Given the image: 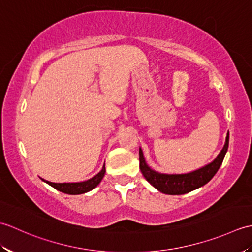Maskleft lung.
I'll use <instances>...</instances> for the list:
<instances>
[{"label":"left lung","instance_id":"8db88e82","mask_svg":"<svg viewBox=\"0 0 252 252\" xmlns=\"http://www.w3.org/2000/svg\"><path fill=\"white\" fill-rule=\"evenodd\" d=\"M228 141L229 134L226 136V143L221 153L211 163L194 171V172L186 174H162L152 170L146 164L143 152L140 148V169L146 181H148L159 191L168 195H183L196 189H199L215 176L221 167L224 157H225L228 148Z\"/></svg>","mask_w":252,"mask_h":252}]
</instances>
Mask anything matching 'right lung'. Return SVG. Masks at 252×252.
<instances>
[{"mask_svg":"<svg viewBox=\"0 0 252 252\" xmlns=\"http://www.w3.org/2000/svg\"><path fill=\"white\" fill-rule=\"evenodd\" d=\"M105 172H106V170H105V165H104L100 172L96 174L95 176H93L92 179L84 181V182H79V183H53V182L45 181L43 179L42 180L46 182L49 185L54 187L55 189L60 190L62 192H65V194L79 195V194H84V192H88L90 190H92L93 189H95V187L100 183L101 179L104 178Z\"/></svg>","mask_w":252,"mask_h":252,"instance_id":"right-lung-1","label":"right lung"}]
</instances>
